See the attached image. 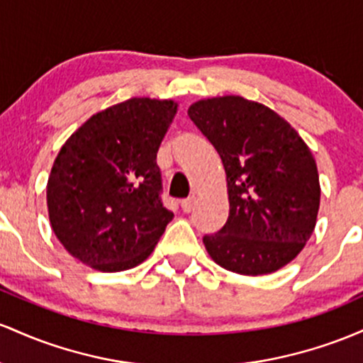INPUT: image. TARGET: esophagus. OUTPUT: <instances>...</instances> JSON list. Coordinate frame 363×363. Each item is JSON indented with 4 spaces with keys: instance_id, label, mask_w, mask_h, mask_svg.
I'll return each instance as SVG.
<instances>
[{
    "instance_id": "obj_1",
    "label": "esophagus",
    "mask_w": 363,
    "mask_h": 363,
    "mask_svg": "<svg viewBox=\"0 0 363 363\" xmlns=\"http://www.w3.org/2000/svg\"><path fill=\"white\" fill-rule=\"evenodd\" d=\"M194 206H195V197H189L185 199V201H182L183 213H190V211L194 209Z\"/></svg>"
}]
</instances>
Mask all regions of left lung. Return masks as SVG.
Here are the masks:
<instances>
[{
	"mask_svg": "<svg viewBox=\"0 0 363 363\" xmlns=\"http://www.w3.org/2000/svg\"><path fill=\"white\" fill-rule=\"evenodd\" d=\"M189 116L225 166L230 216L203 236L207 254L225 269L271 274L302 252L320 203L311 149L284 118L240 96L194 103Z\"/></svg>",
	"mask_w": 363,
	"mask_h": 363,
	"instance_id": "left-lung-1",
	"label": "left lung"
}]
</instances>
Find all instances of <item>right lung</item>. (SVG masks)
Instances as JSON below:
<instances>
[{
	"label": "right lung",
	"mask_w": 363,
	"mask_h": 363,
	"mask_svg": "<svg viewBox=\"0 0 363 363\" xmlns=\"http://www.w3.org/2000/svg\"><path fill=\"white\" fill-rule=\"evenodd\" d=\"M177 108L133 97L96 113L63 144L48 180V211L56 238L80 262L132 269L160 242L173 213L161 202L156 157Z\"/></svg>",
	"instance_id": "obj_1"
}]
</instances>
